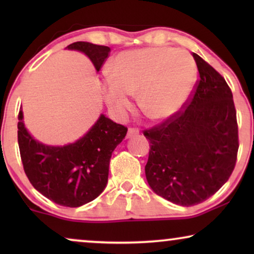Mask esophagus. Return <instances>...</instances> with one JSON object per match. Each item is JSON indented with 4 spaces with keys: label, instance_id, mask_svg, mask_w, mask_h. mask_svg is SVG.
Segmentation results:
<instances>
[{
    "label": "esophagus",
    "instance_id": "obj_1",
    "mask_svg": "<svg viewBox=\"0 0 254 254\" xmlns=\"http://www.w3.org/2000/svg\"><path fill=\"white\" fill-rule=\"evenodd\" d=\"M137 134H138L137 128H129V129H128V131H127V137L130 138L133 136H136Z\"/></svg>",
    "mask_w": 254,
    "mask_h": 254
}]
</instances>
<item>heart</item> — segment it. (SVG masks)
Here are the masks:
<instances>
[{
	"label": "heart",
	"instance_id": "1",
	"mask_svg": "<svg viewBox=\"0 0 254 254\" xmlns=\"http://www.w3.org/2000/svg\"><path fill=\"white\" fill-rule=\"evenodd\" d=\"M196 65L192 55L173 47H151L118 54L110 77L103 84L107 107L123 117L138 91V104L152 119L164 120L178 112L195 82Z\"/></svg>",
	"mask_w": 254,
	"mask_h": 254
}]
</instances>
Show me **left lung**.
Wrapping results in <instances>:
<instances>
[{
    "mask_svg": "<svg viewBox=\"0 0 254 254\" xmlns=\"http://www.w3.org/2000/svg\"><path fill=\"white\" fill-rule=\"evenodd\" d=\"M200 79L178 112L145 129L150 142L145 177L157 195L194 206L230 178L238 152V125L225 79L193 53Z\"/></svg>",
    "mask_w": 254,
    "mask_h": 254,
    "instance_id": "left-lung-1",
    "label": "left lung"
}]
</instances>
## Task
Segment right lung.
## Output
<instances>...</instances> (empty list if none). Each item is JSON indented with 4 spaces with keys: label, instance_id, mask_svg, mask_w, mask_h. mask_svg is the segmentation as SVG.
<instances>
[{
    "label": "right lung",
    "instance_id": "add662e5",
    "mask_svg": "<svg viewBox=\"0 0 254 254\" xmlns=\"http://www.w3.org/2000/svg\"><path fill=\"white\" fill-rule=\"evenodd\" d=\"M84 53L99 71L110 47L85 41L67 46ZM127 134V127L100 114L84 136L64 147L40 143L24 126L18 113V145L30 183L44 196L64 207H79L95 200L106 187L112 152Z\"/></svg>",
    "mask_w": 254,
    "mask_h": 254
}]
</instances>
